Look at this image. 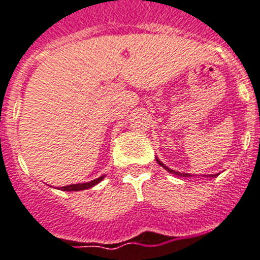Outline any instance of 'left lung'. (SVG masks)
<instances>
[{"label": "left lung", "instance_id": "1", "mask_svg": "<svg viewBox=\"0 0 260 260\" xmlns=\"http://www.w3.org/2000/svg\"><path fill=\"white\" fill-rule=\"evenodd\" d=\"M156 162H158V164H159V165H160V166H162V167H165V169H166V170H167V171H169V173H173V174H178V175H182V177H188V174H181V173H175V171H174V170H170V169H169V167H166V166H165V165H164V164H162V162H160V160H159V159H156Z\"/></svg>", "mask_w": 260, "mask_h": 260}]
</instances>
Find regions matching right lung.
Returning <instances> with one entry per match:
<instances>
[{"label": "right lung", "mask_w": 260, "mask_h": 260, "mask_svg": "<svg viewBox=\"0 0 260 260\" xmlns=\"http://www.w3.org/2000/svg\"><path fill=\"white\" fill-rule=\"evenodd\" d=\"M104 177H105V175H104ZM104 177L96 178V179H94V181L86 182V183L69 184V186H63V187H61V190H63V191H79V190H86V188L93 187V186H95L96 183H100V182L104 179Z\"/></svg>", "instance_id": "add662e5"}]
</instances>
